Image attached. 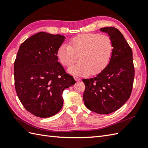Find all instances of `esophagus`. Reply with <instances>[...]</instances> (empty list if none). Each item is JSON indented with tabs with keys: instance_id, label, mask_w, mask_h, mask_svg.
<instances>
[{
	"instance_id": "1",
	"label": "esophagus",
	"mask_w": 148,
	"mask_h": 148,
	"mask_svg": "<svg viewBox=\"0 0 148 148\" xmlns=\"http://www.w3.org/2000/svg\"><path fill=\"white\" fill-rule=\"evenodd\" d=\"M74 79L75 80H76V81H80V79H81L79 77H78V76H74Z\"/></svg>"
}]
</instances>
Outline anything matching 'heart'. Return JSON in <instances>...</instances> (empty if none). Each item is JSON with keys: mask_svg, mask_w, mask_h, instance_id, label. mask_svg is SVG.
Returning a JSON list of instances; mask_svg holds the SVG:
<instances>
[{"mask_svg": "<svg viewBox=\"0 0 148 148\" xmlns=\"http://www.w3.org/2000/svg\"><path fill=\"white\" fill-rule=\"evenodd\" d=\"M114 51L111 37L99 34H83L70 40V45L63 44L57 49L59 60L65 67H69L79 55V63L71 66L68 72L72 75H96L108 65Z\"/></svg>", "mask_w": 148, "mask_h": 148, "instance_id": "heart-1", "label": "heart"}]
</instances>
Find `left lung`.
I'll return each instance as SVG.
<instances>
[{
    "instance_id": "8db88e82",
    "label": "left lung",
    "mask_w": 148,
    "mask_h": 148,
    "mask_svg": "<svg viewBox=\"0 0 148 148\" xmlns=\"http://www.w3.org/2000/svg\"><path fill=\"white\" fill-rule=\"evenodd\" d=\"M100 30L111 37L114 51L109 64L100 73L83 79L86 86L83 100L90 111L108 114L120 108L130 98L135 70L132 51L120 31L111 27Z\"/></svg>"
}]
</instances>
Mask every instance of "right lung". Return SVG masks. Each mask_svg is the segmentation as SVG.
I'll return each mask as SVG.
<instances>
[{
    "mask_svg": "<svg viewBox=\"0 0 148 148\" xmlns=\"http://www.w3.org/2000/svg\"><path fill=\"white\" fill-rule=\"evenodd\" d=\"M65 37L39 32L21 44L14 63L17 95L28 111L39 118L58 113L64 89L76 83L58 62V47Z\"/></svg>",
    "mask_w": 148,
    "mask_h": 148,
    "instance_id": "1",
    "label": "right lung"
}]
</instances>
